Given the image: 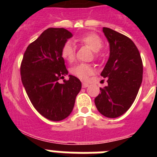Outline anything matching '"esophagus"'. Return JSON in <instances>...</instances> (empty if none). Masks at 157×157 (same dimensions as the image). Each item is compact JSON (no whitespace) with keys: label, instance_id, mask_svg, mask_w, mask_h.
<instances>
[{"label":"esophagus","instance_id":"1","mask_svg":"<svg viewBox=\"0 0 157 157\" xmlns=\"http://www.w3.org/2000/svg\"><path fill=\"white\" fill-rule=\"evenodd\" d=\"M89 86V84L86 82H82V87L83 88H86Z\"/></svg>","mask_w":157,"mask_h":157}]
</instances>
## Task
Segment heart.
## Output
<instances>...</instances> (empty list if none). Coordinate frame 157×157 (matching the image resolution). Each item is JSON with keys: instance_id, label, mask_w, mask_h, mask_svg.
I'll return each mask as SVG.
<instances>
[{"instance_id": "obj_1", "label": "heart", "mask_w": 157, "mask_h": 157, "mask_svg": "<svg viewBox=\"0 0 157 157\" xmlns=\"http://www.w3.org/2000/svg\"><path fill=\"white\" fill-rule=\"evenodd\" d=\"M78 42L82 45H86L91 50L94 51V57L99 58L100 54L98 51L103 47V41L98 34L90 32L83 34L77 39ZM61 56L65 60L72 62L75 58V48L71 43L67 41L61 48ZM94 68L92 65L88 63H78L71 68V73L73 75L82 80H87L89 76L94 74Z\"/></svg>"}]
</instances>
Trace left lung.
Returning a JSON list of instances; mask_svg holds the SVG:
<instances>
[{
    "label": "left lung",
    "instance_id": "1",
    "mask_svg": "<svg viewBox=\"0 0 157 157\" xmlns=\"http://www.w3.org/2000/svg\"><path fill=\"white\" fill-rule=\"evenodd\" d=\"M103 32L110 45V56L101 75L108 78V86L100 88L94 102L101 114L116 118L134 103L142 82L143 63L130 38L108 27Z\"/></svg>",
    "mask_w": 157,
    "mask_h": 157
}]
</instances>
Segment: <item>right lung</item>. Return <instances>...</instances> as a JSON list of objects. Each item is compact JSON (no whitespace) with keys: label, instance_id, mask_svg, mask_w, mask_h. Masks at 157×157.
Wrapping results in <instances>:
<instances>
[{"label":"right lung","instance_id":"right-lung-1","mask_svg":"<svg viewBox=\"0 0 157 157\" xmlns=\"http://www.w3.org/2000/svg\"><path fill=\"white\" fill-rule=\"evenodd\" d=\"M72 37L64 28H48L30 43L20 65L23 85L34 109L52 121L64 120L73 110L76 96L82 88L80 80L69 75L61 56V48Z\"/></svg>","mask_w":157,"mask_h":157}]
</instances>
